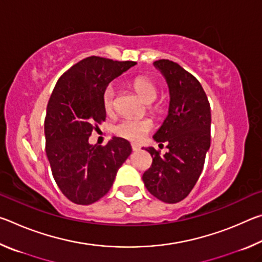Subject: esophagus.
<instances>
[{"mask_svg":"<svg viewBox=\"0 0 262 262\" xmlns=\"http://www.w3.org/2000/svg\"><path fill=\"white\" fill-rule=\"evenodd\" d=\"M132 149H133V151H139L141 147L137 143H132Z\"/></svg>","mask_w":262,"mask_h":262,"instance_id":"esophagus-1","label":"esophagus"}]
</instances>
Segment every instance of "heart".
<instances>
[{"mask_svg": "<svg viewBox=\"0 0 262 262\" xmlns=\"http://www.w3.org/2000/svg\"><path fill=\"white\" fill-rule=\"evenodd\" d=\"M133 88L136 91V94L141 97V99L147 104H151L157 98L158 91L154 82L150 81L149 78L139 76L133 81ZM114 96L115 91L112 85H108L105 89L103 95V105L104 108L107 113H112L114 108ZM152 122L148 119H135V118H127L123 120L115 123L113 127V132L118 136L122 139L129 141H141L148 132L151 130Z\"/></svg>", "mask_w": 262, "mask_h": 262, "instance_id": "heart-1", "label": "heart"}]
</instances>
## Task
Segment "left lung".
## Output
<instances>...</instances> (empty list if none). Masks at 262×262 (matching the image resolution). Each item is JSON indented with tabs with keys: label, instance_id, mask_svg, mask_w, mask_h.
I'll list each match as a JSON object with an SVG mask.
<instances>
[{
	"label": "left lung",
	"instance_id": "8db88e82",
	"mask_svg": "<svg viewBox=\"0 0 262 262\" xmlns=\"http://www.w3.org/2000/svg\"><path fill=\"white\" fill-rule=\"evenodd\" d=\"M154 66L167 83L170 104L152 137L166 142L168 151L161 156L152 147L145 148L152 164L142 179L158 200L177 203L190 193L202 172L210 148V105L200 82L178 63L163 59Z\"/></svg>",
	"mask_w": 262,
	"mask_h": 262
}]
</instances>
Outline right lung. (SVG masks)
<instances>
[{
    "instance_id": "obj_1",
    "label": "right lung",
    "mask_w": 262,
    "mask_h": 262,
    "mask_svg": "<svg viewBox=\"0 0 262 262\" xmlns=\"http://www.w3.org/2000/svg\"><path fill=\"white\" fill-rule=\"evenodd\" d=\"M135 64L86 57L62 75L52 92L45 118L46 155L55 183L76 205L103 198L132 154L122 137L113 136L105 147L90 144L89 137L106 119L105 89Z\"/></svg>"
}]
</instances>
